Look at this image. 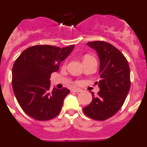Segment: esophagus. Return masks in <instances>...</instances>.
Returning a JSON list of instances; mask_svg holds the SVG:
<instances>
[{
  "label": "esophagus",
  "instance_id": "obj_1",
  "mask_svg": "<svg viewBox=\"0 0 147 147\" xmlns=\"http://www.w3.org/2000/svg\"><path fill=\"white\" fill-rule=\"evenodd\" d=\"M71 92H75V93H79V92L82 91L80 89H74V88H73V89H71Z\"/></svg>",
  "mask_w": 147,
  "mask_h": 147
}]
</instances>
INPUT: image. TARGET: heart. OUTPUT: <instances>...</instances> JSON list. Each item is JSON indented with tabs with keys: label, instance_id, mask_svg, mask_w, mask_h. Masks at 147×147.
I'll return each instance as SVG.
<instances>
[{
	"label": "heart",
	"instance_id": "heart-1",
	"mask_svg": "<svg viewBox=\"0 0 147 147\" xmlns=\"http://www.w3.org/2000/svg\"><path fill=\"white\" fill-rule=\"evenodd\" d=\"M91 60H96V59H95L94 57H93V56L91 55H88V54H87V55H85V57H84V58H83V62L85 63V62H89V61H91ZM66 65V62H64V64H63V65ZM74 84L75 85H80L81 84V82L80 81H75L74 82Z\"/></svg>",
	"mask_w": 147,
	"mask_h": 147
}]
</instances>
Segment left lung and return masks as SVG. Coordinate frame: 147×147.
<instances>
[{
    "label": "left lung",
    "instance_id": "left-lung-1",
    "mask_svg": "<svg viewBox=\"0 0 147 147\" xmlns=\"http://www.w3.org/2000/svg\"><path fill=\"white\" fill-rule=\"evenodd\" d=\"M98 53L100 59L99 75L96 82L100 90L90 105L83 108L87 116L94 120L105 121L112 117L124 105L130 88V71L128 62L120 51L105 41L88 42Z\"/></svg>",
    "mask_w": 147,
    "mask_h": 147
}]
</instances>
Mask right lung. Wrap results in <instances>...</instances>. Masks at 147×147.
Masks as SVG:
<instances>
[{
    "mask_svg": "<svg viewBox=\"0 0 147 147\" xmlns=\"http://www.w3.org/2000/svg\"><path fill=\"white\" fill-rule=\"evenodd\" d=\"M74 48L60 49L53 45H37L24 50L12 67V88L22 110L32 119L48 121L60 112L70 90L66 88L51 91L50 77L57 71L59 63Z\"/></svg>",
    "mask_w": 147,
    "mask_h": 147,
    "instance_id": "1",
    "label": "right lung"
}]
</instances>
